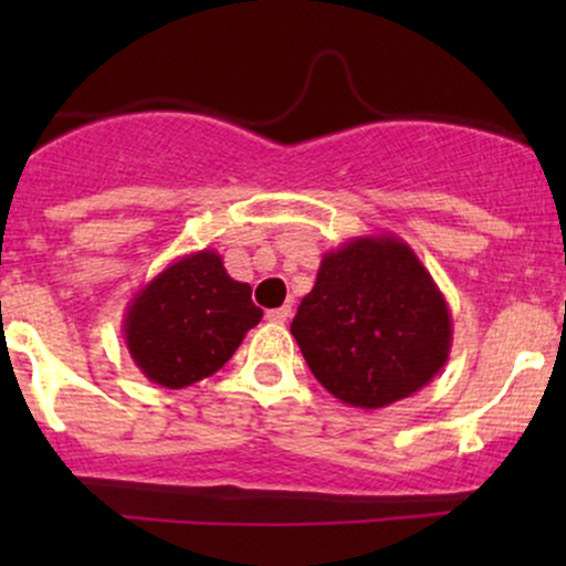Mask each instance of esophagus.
Wrapping results in <instances>:
<instances>
[{
	"label": "esophagus",
	"mask_w": 566,
	"mask_h": 566,
	"mask_svg": "<svg viewBox=\"0 0 566 566\" xmlns=\"http://www.w3.org/2000/svg\"><path fill=\"white\" fill-rule=\"evenodd\" d=\"M265 319L274 322V324H284V322L290 319V305H282V308L265 311Z\"/></svg>",
	"instance_id": "1"
}]
</instances>
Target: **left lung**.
I'll return each instance as SVG.
<instances>
[{
    "mask_svg": "<svg viewBox=\"0 0 566 566\" xmlns=\"http://www.w3.org/2000/svg\"><path fill=\"white\" fill-rule=\"evenodd\" d=\"M292 335L314 378L356 409H380L428 386L450 359L452 316L405 239L367 233L324 252Z\"/></svg>",
    "mask_w": 566,
    "mask_h": 566,
    "instance_id": "left-lung-1",
    "label": "left lung"
}]
</instances>
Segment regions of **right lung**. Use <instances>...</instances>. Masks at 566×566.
Returning a JSON list of instances; mask_svg holds the SVG:
<instances>
[{"mask_svg":"<svg viewBox=\"0 0 566 566\" xmlns=\"http://www.w3.org/2000/svg\"><path fill=\"white\" fill-rule=\"evenodd\" d=\"M261 319L250 284L231 279L216 250H199L135 292L122 333L135 367L178 391L216 375Z\"/></svg>","mask_w":566,"mask_h":566,"instance_id":"1","label":"right lung"}]
</instances>
